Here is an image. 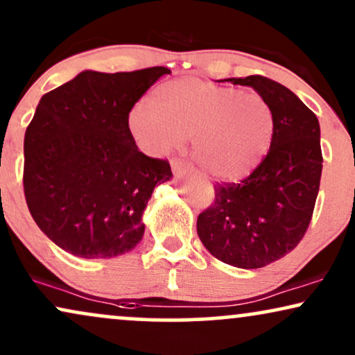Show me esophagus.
<instances>
[{"label": "esophagus", "instance_id": "34e87169", "mask_svg": "<svg viewBox=\"0 0 355 355\" xmlns=\"http://www.w3.org/2000/svg\"><path fill=\"white\" fill-rule=\"evenodd\" d=\"M172 170L177 175H180L183 172H187V170H190V165L185 162H180V160H172Z\"/></svg>", "mask_w": 355, "mask_h": 355}]
</instances>
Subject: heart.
Wrapping results in <instances>:
<instances>
[{
	"instance_id": "heart-1",
	"label": "heart",
	"mask_w": 355,
	"mask_h": 355,
	"mask_svg": "<svg viewBox=\"0 0 355 355\" xmlns=\"http://www.w3.org/2000/svg\"><path fill=\"white\" fill-rule=\"evenodd\" d=\"M128 125L150 155H167L191 137V155L221 180L257 167L275 134L273 111L260 93L200 78L162 83L154 92V105L139 101L131 107Z\"/></svg>"
}]
</instances>
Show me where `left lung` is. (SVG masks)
I'll return each instance as SVG.
<instances>
[{
  "label": "left lung",
  "instance_id": "1",
  "mask_svg": "<svg viewBox=\"0 0 355 355\" xmlns=\"http://www.w3.org/2000/svg\"><path fill=\"white\" fill-rule=\"evenodd\" d=\"M252 87L270 105L275 134L267 155L239 183H216L214 203L196 231L214 257L239 268H260L291 252L306 232L320 191V121L284 85L262 75L230 78Z\"/></svg>",
  "mask_w": 355,
  "mask_h": 355
}]
</instances>
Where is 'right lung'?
Instances as JSON below:
<instances>
[{
	"label": "right lung",
	"mask_w": 355,
	"mask_h": 355,
	"mask_svg": "<svg viewBox=\"0 0 355 355\" xmlns=\"http://www.w3.org/2000/svg\"><path fill=\"white\" fill-rule=\"evenodd\" d=\"M165 67L85 70L40 98L24 136V196L52 242L83 259H110L136 248L155 185L170 164L137 149L128 114Z\"/></svg>",
	"instance_id": "right-lung-1"
}]
</instances>
